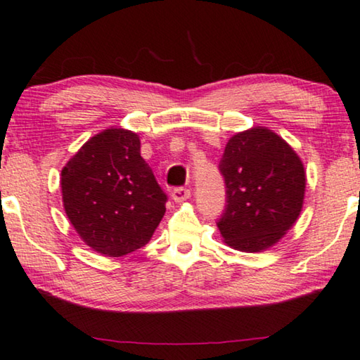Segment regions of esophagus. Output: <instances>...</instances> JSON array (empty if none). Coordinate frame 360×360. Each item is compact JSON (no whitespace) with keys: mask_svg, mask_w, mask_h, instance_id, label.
Returning a JSON list of instances; mask_svg holds the SVG:
<instances>
[{"mask_svg":"<svg viewBox=\"0 0 360 360\" xmlns=\"http://www.w3.org/2000/svg\"><path fill=\"white\" fill-rule=\"evenodd\" d=\"M190 196H191V191L188 188H184V186H180V188H174V191H172V200L175 202H184L188 200Z\"/></svg>","mask_w":360,"mask_h":360,"instance_id":"1","label":"esophagus"}]
</instances>
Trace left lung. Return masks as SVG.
<instances>
[{
	"label": "left lung",
	"mask_w": 360,
	"mask_h": 360,
	"mask_svg": "<svg viewBox=\"0 0 360 360\" xmlns=\"http://www.w3.org/2000/svg\"><path fill=\"white\" fill-rule=\"evenodd\" d=\"M219 170L227 188L217 222L224 243L245 253L278 243L304 206L307 176L295 150L273 129L253 127L229 139Z\"/></svg>",
	"instance_id": "obj_1"
}]
</instances>
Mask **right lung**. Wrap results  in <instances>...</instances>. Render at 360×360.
Returning <instances> with one entry per match:
<instances>
[{
    "mask_svg": "<svg viewBox=\"0 0 360 360\" xmlns=\"http://www.w3.org/2000/svg\"><path fill=\"white\" fill-rule=\"evenodd\" d=\"M61 195L82 242L118 258L150 240L165 214L167 196L141 158V141L124 128L103 129L68 160Z\"/></svg>",
    "mask_w": 360,
    "mask_h": 360,
    "instance_id": "right-lung-1",
    "label": "right lung"
}]
</instances>
